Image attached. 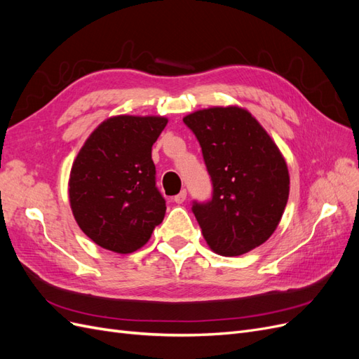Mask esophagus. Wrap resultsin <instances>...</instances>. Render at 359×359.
Here are the masks:
<instances>
[{
  "instance_id": "34e87169",
  "label": "esophagus",
  "mask_w": 359,
  "mask_h": 359,
  "mask_svg": "<svg viewBox=\"0 0 359 359\" xmlns=\"http://www.w3.org/2000/svg\"><path fill=\"white\" fill-rule=\"evenodd\" d=\"M186 198H187V191L186 190H181L175 198H173V202L175 203H182L184 201H186Z\"/></svg>"
}]
</instances>
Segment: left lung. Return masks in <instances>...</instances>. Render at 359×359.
I'll return each mask as SVG.
<instances>
[{"label": "left lung", "mask_w": 359, "mask_h": 359, "mask_svg": "<svg viewBox=\"0 0 359 359\" xmlns=\"http://www.w3.org/2000/svg\"><path fill=\"white\" fill-rule=\"evenodd\" d=\"M198 137L212 198L193 202L206 244L240 256L274 233L289 198V170L278 147L248 111L210 107L184 116Z\"/></svg>", "instance_id": "1"}]
</instances>
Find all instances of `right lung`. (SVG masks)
Returning <instances> with one entry per match:
<instances>
[{"label":"right lung","instance_id":"1","mask_svg":"<svg viewBox=\"0 0 359 359\" xmlns=\"http://www.w3.org/2000/svg\"><path fill=\"white\" fill-rule=\"evenodd\" d=\"M165 116L107 118L76 156L69 198L76 223L97 245L115 253L144 247L166 212L156 187L151 149Z\"/></svg>","mask_w":359,"mask_h":359}]
</instances>
